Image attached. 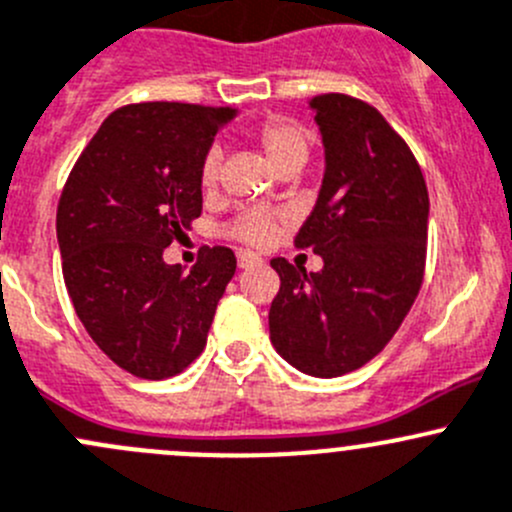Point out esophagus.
Listing matches in <instances>:
<instances>
[{
    "mask_svg": "<svg viewBox=\"0 0 512 512\" xmlns=\"http://www.w3.org/2000/svg\"><path fill=\"white\" fill-rule=\"evenodd\" d=\"M236 261H239V268H251V266H258L261 263V258L254 251H239L236 254Z\"/></svg>",
    "mask_w": 512,
    "mask_h": 512,
    "instance_id": "esophagus-1",
    "label": "esophagus"
}]
</instances>
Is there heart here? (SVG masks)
Masks as SVG:
<instances>
[{
    "instance_id": "obj_1",
    "label": "heart",
    "mask_w": 512,
    "mask_h": 512,
    "mask_svg": "<svg viewBox=\"0 0 512 512\" xmlns=\"http://www.w3.org/2000/svg\"><path fill=\"white\" fill-rule=\"evenodd\" d=\"M261 139L263 151H266L268 161L273 164V169H283V166L298 164L303 166L308 159V151H311V139H308L306 129L288 119H273L258 134ZM221 161H224V151L221 146H211L206 151L204 161H201V186L204 189H214L221 179ZM276 231V221L266 211H244L239 219L231 226V234L241 241H249V244H266L268 239Z\"/></svg>"
}]
</instances>
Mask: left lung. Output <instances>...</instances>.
Returning <instances> with one entry per match:
<instances>
[{
    "instance_id": "left-lung-1",
    "label": "left lung",
    "mask_w": 512,
    "mask_h": 512,
    "mask_svg": "<svg viewBox=\"0 0 512 512\" xmlns=\"http://www.w3.org/2000/svg\"><path fill=\"white\" fill-rule=\"evenodd\" d=\"M323 141L316 206L296 236L318 273L273 258L281 278L268 311L283 361L316 378L351 373L383 351L423 281L428 189L406 141L381 111L346 94L308 101Z\"/></svg>"
}]
</instances>
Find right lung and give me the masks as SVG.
I'll return each mask as SVG.
<instances>
[{
    "label": "right lung",
    "instance_id": "right-lung-1",
    "mask_svg": "<svg viewBox=\"0 0 512 512\" xmlns=\"http://www.w3.org/2000/svg\"><path fill=\"white\" fill-rule=\"evenodd\" d=\"M231 106L149 101L116 109L74 164L57 209L64 283L96 346L149 381L176 376L206 346L234 278L226 246L184 273L164 249L201 216V161Z\"/></svg>",
    "mask_w": 512,
    "mask_h": 512
}]
</instances>
